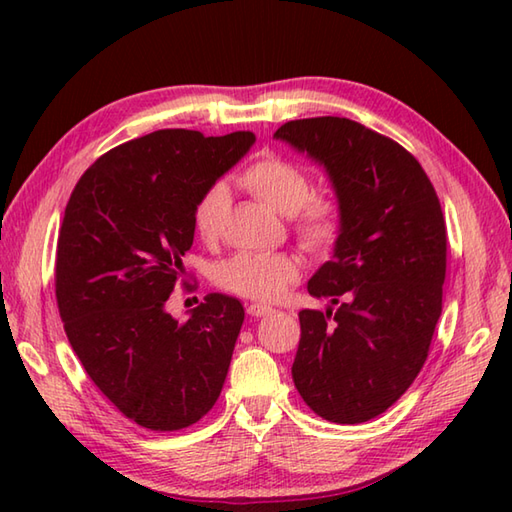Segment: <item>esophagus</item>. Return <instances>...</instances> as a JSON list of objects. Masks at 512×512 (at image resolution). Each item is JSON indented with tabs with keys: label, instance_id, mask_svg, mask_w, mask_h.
Masks as SVG:
<instances>
[{
	"label": "esophagus",
	"instance_id": "obj_1",
	"mask_svg": "<svg viewBox=\"0 0 512 512\" xmlns=\"http://www.w3.org/2000/svg\"><path fill=\"white\" fill-rule=\"evenodd\" d=\"M246 312L250 314V317H266V314L273 312V308L264 306V303H250V306L246 308Z\"/></svg>",
	"mask_w": 512,
	"mask_h": 512
}]
</instances>
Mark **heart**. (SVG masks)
<instances>
[{
  "label": "heart",
  "mask_w": 512,
  "mask_h": 512,
  "mask_svg": "<svg viewBox=\"0 0 512 512\" xmlns=\"http://www.w3.org/2000/svg\"><path fill=\"white\" fill-rule=\"evenodd\" d=\"M239 182L281 215H295L301 242L312 250L334 244L341 228L339 206L328 198H310L312 184L306 171L281 156H264L250 165ZM231 206V193L224 182H215L195 202L193 224L202 239L220 233L224 215ZM301 264L290 253H239L217 268V284L239 297L275 301L299 277Z\"/></svg>",
  "instance_id": "obj_1"
}]
</instances>
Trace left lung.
<instances>
[{"label": "left lung", "instance_id": "left-lung-1", "mask_svg": "<svg viewBox=\"0 0 512 512\" xmlns=\"http://www.w3.org/2000/svg\"><path fill=\"white\" fill-rule=\"evenodd\" d=\"M275 138L325 171L341 215L330 262L308 281L330 306L299 312L292 380L321 418L367 422L427 361L447 273L440 200L407 149L350 118L290 121Z\"/></svg>", "mask_w": 512, "mask_h": 512}]
</instances>
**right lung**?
Wrapping results in <instances>:
<instances>
[{
	"label": "right lung",
	"mask_w": 512,
	"mask_h": 512,
	"mask_svg": "<svg viewBox=\"0 0 512 512\" xmlns=\"http://www.w3.org/2000/svg\"><path fill=\"white\" fill-rule=\"evenodd\" d=\"M255 143L250 132L158 129L83 173L57 242L65 334L107 400L151 431L191 427L220 398L244 306L206 295L178 323L167 310L193 246L200 195Z\"/></svg>",
	"instance_id": "1"
}]
</instances>
